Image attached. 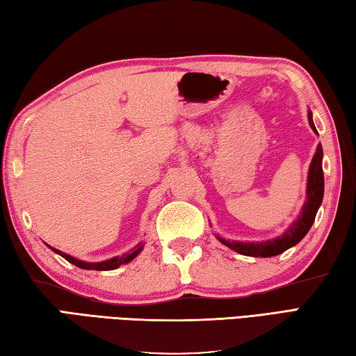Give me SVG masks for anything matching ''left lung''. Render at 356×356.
Listing matches in <instances>:
<instances>
[{"label": "left lung", "instance_id": "1", "mask_svg": "<svg viewBox=\"0 0 356 356\" xmlns=\"http://www.w3.org/2000/svg\"><path fill=\"white\" fill-rule=\"evenodd\" d=\"M308 122H310L312 129L316 131V127L313 124L312 111L308 113ZM318 133V131H316ZM324 197V172H323V145H318L316 153H314L313 161L310 164V172H308V183H307V201L300 212V217L294 221V223L288 227V231L284 232L282 236L273 240L266 241H229L225 238H220L221 243L226 245L231 250L237 251L238 254L250 257H273L277 254H282L288 248L299 243L300 240L305 237V234L310 231L314 218H316V212L319 209L321 203H323Z\"/></svg>", "mask_w": 356, "mask_h": 356}]
</instances>
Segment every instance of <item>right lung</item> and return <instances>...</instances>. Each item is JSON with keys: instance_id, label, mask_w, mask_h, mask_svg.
Returning a JSON list of instances; mask_svg holds the SVG:
<instances>
[{"instance_id": "1", "label": "right lung", "mask_w": 356, "mask_h": 356, "mask_svg": "<svg viewBox=\"0 0 356 356\" xmlns=\"http://www.w3.org/2000/svg\"><path fill=\"white\" fill-rule=\"evenodd\" d=\"M140 250H143V246H136L135 251H130V252H125L122 257H113L110 260H105V261H99V264H88V261H82V260H77L74 259L71 256H68V254H62L58 250H54V252L60 254V256H63L66 260L71 261L72 265H76L79 268H83V270H96V271H108V270H115V268H119L122 264H129L130 260L135 259L138 254L140 252Z\"/></svg>"}]
</instances>
